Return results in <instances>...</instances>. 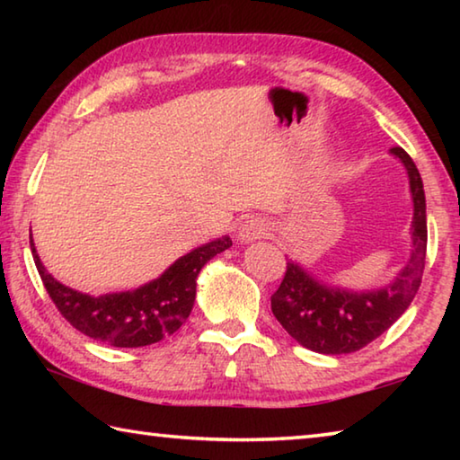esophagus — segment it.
<instances>
[{
    "label": "esophagus",
    "instance_id": "esophagus-1",
    "mask_svg": "<svg viewBox=\"0 0 460 460\" xmlns=\"http://www.w3.org/2000/svg\"><path fill=\"white\" fill-rule=\"evenodd\" d=\"M270 231H271V227H270L268 221L258 219V217H255V219H253V217H252V219H247V221L241 223L239 239L241 241H247V243H249V241L268 237Z\"/></svg>",
    "mask_w": 460,
    "mask_h": 460
}]
</instances>
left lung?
I'll use <instances>...</instances> for the list:
<instances>
[{"label": "left lung", "mask_w": 460, "mask_h": 460, "mask_svg": "<svg viewBox=\"0 0 460 460\" xmlns=\"http://www.w3.org/2000/svg\"><path fill=\"white\" fill-rule=\"evenodd\" d=\"M392 154L403 162L410 176L414 200L411 258L394 284L376 292H347L329 288L316 282L298 263L288 261L282 284L271 294V313L288 334L310 351L324 355L359 351L406 313L422 282L428 241L422 178L408 152L392 147Z\"/></svg>", "instance_id": "8db88e82"}]
</instances>
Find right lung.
I'll use <instances>...</instances> for the list:
<instances>
[{
  "instance_id": "right-lung-1",
  "label": "right lung",
  "mask_w": 460,
  "mask_h": 460,
  "mask_svg": "<svg viewBox=\"0 0 460 460\" xmlns=\"http://www.w3.org/2000/svg\"><path fill=\"white\" fill-rule=\"evenodd\" d=\"M231 245L229 237L215 239L182 255L158 279L134 292L93 298L57 282L44 270L34 243L30 241L38 274L58 313L76 331L111 347H146L181 329L194 305L199 271L208 260Z\"/></svg>"
}]
</instances>
